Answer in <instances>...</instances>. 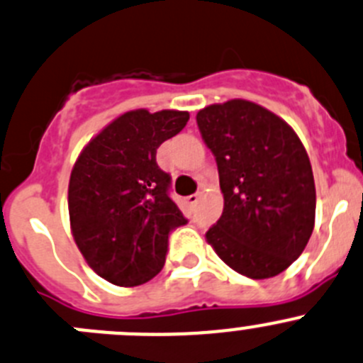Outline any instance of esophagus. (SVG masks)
<instances>
[{"label":"esophagus","mask_w":363,"mask_h":363,"mask_svg":"<svg viewBox=\"0 0 363 363\" xmlns=\"http://www.w3.org/2000/svg\"><path fill=\"white\" fill-rule=\"evenodd\" d=\"M199 193H193V195H189V196H186V202L189 203V206H193V203H196L199 202Z\"/></svg>","instance_id":"34e87169"}]
</instances>
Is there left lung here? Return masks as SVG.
Listing matches in <instances>:
<instances>
[{
    "instance_id": "1",
    "label": "left lung",
    "mask_w": 363,
    "mask_h": 363,
    "mask_svg": "<svg viewBox=\"0 0 363 363\" xmlns=\"http://www.w3.org/2000/svg\"><path fill=\"white\" fill-rule=\"evenodd\" d=\"M196 124L216 160L225 200L207 242L248 279L277 277L314 230V174L303 143L287 122L242 99L203 108Z\"/></svg>"
}]
</instances>
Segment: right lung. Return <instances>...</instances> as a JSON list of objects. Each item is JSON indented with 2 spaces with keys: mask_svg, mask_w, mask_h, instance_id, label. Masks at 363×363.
Returning a JSON list of instances; mask_svg holds the SVG:
<instances>
[{
  "mask_svg": "<svg viewBox=\"0 0 363 363\" xmlns=\"http://www.w3.org/2000/svg\"><path fill=\"white\" fill-rule=\"evenodd\" d=\"M188 121V111H128L90 140L74 164V241L88 266L115 286L154 279L164 266L170 232L188 223L168 195L170 174L156 161L161 143Z\"/></svg>",
  "mask_w": 363,
  "mask_h": 363,
  "instance_id": "1",
  "label": "right lung"
}]
</instances>
